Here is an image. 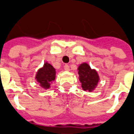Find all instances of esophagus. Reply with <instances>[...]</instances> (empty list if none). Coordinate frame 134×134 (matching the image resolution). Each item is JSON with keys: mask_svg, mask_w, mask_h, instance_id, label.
I'll use <instances>...</instances> for the list:
<instances>
[{"mask_svg": "<svg viewBox=\"0 0 134 134\" xmlns=\"http://www.w3.org/2000/svg\"><path fill=\"white\" fill-rule=\"evenodd\" d=\"M64 69H65V71H70V67H69V65H67V64H65V65H64Z\"/></svg>", "mask_w": 134, "mask_h": 134, "instance_id": "1", "label": "esophagus"}]
</instances>
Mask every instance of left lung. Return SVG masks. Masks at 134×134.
Instances as JSON below:
<instances>
[{
    "label": "left lung",
    "mask_w": 134,
    "mask_h": 134,
    "mask_svg": "<svg viewBox=\"0 0 134 134\" xmlns=\"http://www.w3.org/2000/svg\"><path fill=\"white\" fill-rule=\"evenodd\" d=\"M78 74L81 87L84 91L92 92L99 81V76L95 70L91 69L87 63H82L78 68Z\"/></svg>",
    "instance_id": "8db88e82"
}]
</instances>
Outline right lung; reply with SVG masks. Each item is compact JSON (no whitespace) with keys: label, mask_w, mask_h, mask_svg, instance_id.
<instances>
[{"label":"right lung","mask_w":134,"mask_h":134,"mask_svg":"<svg viewBox=\"0 0 134 134\" xmlns=\"http://www.w3.org/2000/svg\"><path fill=\"white\" fill-rule=\"evenodd\" d=\"M55 69L50 63H45L43 68L40 69L36 75V79L40 84L42 88H50V83L55 80Z\"/></svg>","instance_id":"add662e5"}]
</instances>
